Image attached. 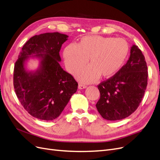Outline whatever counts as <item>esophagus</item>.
<instances>
[{"mask_svg": "<svg viewBox=\"0 0 160 160\" xmlns=\"http://www.w3.org/2000/svg\"><path fill=\"white\" fill-rule=\"evenodd\" d=\"M87 88V86L83 85V84H81V83H79L78 85V88L79 89H85Z\"/></svg>", "mask_w": 160, "mask_h": 160, "instance_id": "obj_1", "label": "esophagus"}]
</instances>
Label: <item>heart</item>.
Segmentation results:
<instances>
[{"label": "heart", "instance_id": "b5f03b06", "mask_svg": "<svg viewBox=\"0 0 160 160\" xmlns=\"http://www.w3.org/2000/svg\"><path fill=\"white\" fill-rule=\"evenodd\" d=\"M129 52L123 38L88 35L82 37L76 45L70 44L63 50L65 64L71 73L85 65L89 66L76 74L81 82L89 83L101 78L113 76L123 65Z\"/></svg>", "mask_w": 160, "mask_h": 160}]
</instances>
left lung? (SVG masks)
<instances>
[{
	"label": "left lung",
	"mask_w": 160,
	"mask_h": 160,
	"mask_svg": "<svg viewBox=\"0 0 160 160\" xmlns=\"http://www.w3.org/2000/svg\"><path fill=\"white\" fill-rule=\"evenodd\" d=\"M148 67L138 47L132 45L126 64L98 88L100 99L96 104L103 119L116 121L128 118L138 108L148 85Z\"/></svg>",
	"instance_id": "8db88e82"
}]
</instances>
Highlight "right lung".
I'll use <instances>...</instances> for the list:
<instances>
[{"mask_svg":"<svg viewBox=\"0 0 160 160\" xmlns=\"http://www.w3.org/2000/svg\"><path fill=\"white\" fill-rule=\"evenodd\" d=\"M68 37L58 32L33 36L22 47L14 65V91L34 118L46 121L57 118L77 90L78 83L59 64V51ZM31 58L40 60L35 71L26 69Z\"/></svg>","mask_w":160,"mask_h":160,"instance_id":"add662e5","label":"right lung"}]
</instances>
